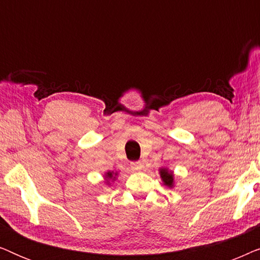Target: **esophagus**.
Listing matches in <instances>:
<instances>
[{
	"label": "esophagus",
	"mask_w": 260,
	"mask_h": 260,
	"mask_svg": "<svg viewBox=\"0 0 260 260\" xmlns=\"http://www.w3.org/2000/svg\"><path fill=\"white\" fill-rule=\"evenodd\" d=\"M142 167H143V163L141 161H135L130 163V168L131 170H134V172H138V170H141Z\"/></svg>",
	"instance_id": "34e87169"
}]
</instances>
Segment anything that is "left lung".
Instances as JSON below:
<instances>
[{
  "label": "left lung",
  "instance_id": "obj_1",
  "mask_svg": "<svg viewBox=\"0 0 260 260\" xmlns=\"http://www.w3.org/2000/svg\"><path fill=\"white\" fill-rule=\"evenodd\" d=\"M161 177L163 180V182H165L167 186H173V175L172 173H169L168 170L166 169H162L161 170Z\"/></svg>",
  "mask_w": 260,
  "mask_h": 260
}]
</instances>
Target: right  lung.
<instances>
[{"label": "right lung", "instance_id": "right-lung-1", "mask_svg": "<svg viewBox=\"0 0 260 260\" xmlns=\"http://www.w3.org/2000/svg\"><path fill=\"white\" fill-rule=\"evenodd\" d=\"M112 176V173H108V177H111Z\"/></svg>", "mask_w": 260, "mask_h": 260}]
</instances>
